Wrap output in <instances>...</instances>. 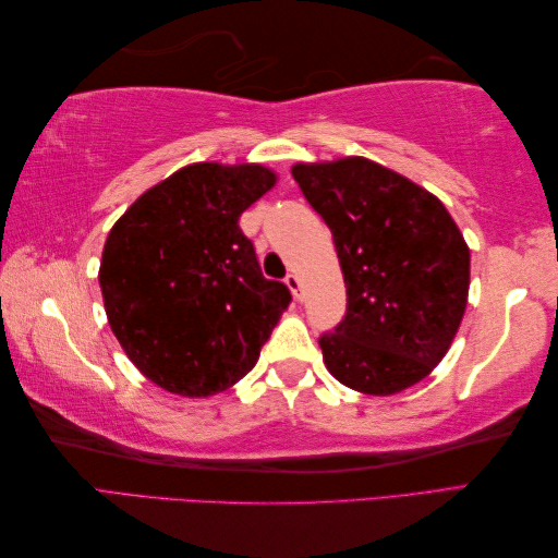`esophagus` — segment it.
<instances>
[{
    "label": "esophagus",
    "mask_w": 558,
    "mask_h": 558,
    "mask_svg": "<svg viewBox=\"0 0 558 558\" xmlns=\"http://www.w3.org/2000/svg\"><path fill=\"white\" fill-rule=\"evenodd\" d=\"M286 286H288L290 292L294 294V300H302V282H300V278H298V272H294V270L288 272Z\"/></svg>",
    "instance_id": "1"
}]
</instances>
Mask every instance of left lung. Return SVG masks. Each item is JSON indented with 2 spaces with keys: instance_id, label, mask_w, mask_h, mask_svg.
<instances>
[{
  "instance_id": "left-lung-1",
  "label": "left lung",
  "mask_w": 558,
  "mask_h": 558,
  "mask_svg": "<svg viewBox=\"0 0 558 558\" xmlns=\"http://www.w3.org/2000/svg\"><path fill=\"white\" fill-rule=\"evenodd\" d=\"M292 177L333 232L348 288L345 318L318 338L328 372L369 396L422 381L468 306L458 225L434 194L366 158L298 162Z\"/></svg>"
}]
</instances>
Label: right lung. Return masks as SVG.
<instances>
[{
  "label": "right lung",
  "mask_w": 558,
  "mask_h": 558,
  "mask_svg": "<svg viewBox=\"0 0 558 558\" xmlns=\"http://www.w3.org/2000/svg\"><path fill=\"white\" fill-rule=\"evenodd\" d=\"M276 184L264 165L196 162L138 196L102 248L112 333L153 384L206 398L252 372L292 294L260 272L242 213Z\"/></svg>",
  "instance_id": "1"
}]
</instances>
